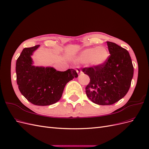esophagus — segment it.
Wrapping results in <instances>:
<instances>
[{"instance_id":"esophagus-1","label":"esophagus","mask_w":149,"mask_h":149,"mask_svg":"<svg viewBox=\"0 0 149 149\" xmlns=\"http://www.w3.org/2000/svg\"><path fill=\"white\" fill-rule=\"evenodd\" d=\"M76 72H77L78 74H81L83 73V71H82L79 68H78L76 69Z\"/></svg>"}]
</instances>
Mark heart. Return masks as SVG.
Masks as SVG:
<instances>
[{
	"instance_id": "obj_1",
	"label": "heart",
	"mask_w": 149,
	"mask_h": 149,
	"mask_svg": "<svg viewBox=\"0 0 149 149\" xmlns=\"http://www.w3.org/2000/svg\"><path fill=\"white\" fill-rule=\"evenodd\" d=\"M109 56L108 49L104 47L89 48L84 49L76 57L81 63H89L94 67H101L107 62Z\"/></svg>"
}]
</instances>
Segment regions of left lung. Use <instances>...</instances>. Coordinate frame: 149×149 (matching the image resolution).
Returning <instances> with one entry per match:
<instances>
[{
	"label": "left lung",
	"instance_id": "left-lung-1",
	"mask_svg": "<svg viewBox=\"0 0 149 149\" xmlns=\"http://www.w3.org/2000/svg\"><path fill=\"white\" fill-rule=\"evenodd\" d=\"M109 59L101 67L86 68L84 73L90 78L86 87L88 97L98 105H111L127 93L134 75V67L127 50L107 42Z\"/></svg>",
	"mask_w": 149,
	"mask_h": 149
}]
</instances>
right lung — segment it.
Here are the masks:
<instances>
[{
	"label": "right lung",
	"mask_w": 149,
	"mask_h": 149,
	"mask_svg": "<svg viewBox=\"0 0 149 149\" xmlns=\"http://www.w3.org/2000/svg\"><path fill=\"white\" fill-rule=\"evenodd\" d=\"M39 47L36 45L22 50L16 62L17 83L29 102L49 106L60 100L66 84L78 75L73 69L59 71L51 66H35L31 56Z\"/></svg>",
	"instance_id": "add662e5"
}]
</instances>
